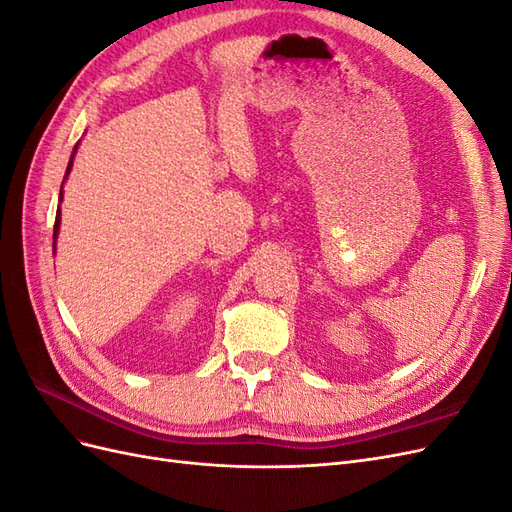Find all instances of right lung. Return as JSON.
Listing matches in <instances>:
<instances>
[{
    "instance_id": "right-lung-1",
    "label": "right lung",
    "mask_w": 512,
    "mask_h": 512,
    "mask_svg": "<svg viewBox=\"0 0 512 512\" xmlns=\"http://www.w3.org/2000/svg\"><path fill=\"white\" fill-rule=\"evenodd\" d=\"M76 149H79V145L74 147V151H72V158H70V162H68V170H66V177H68V173L72 170V160H74V153H76ZM61 198H64V194L59 192V203H61ZM59 224H61V211L57 209V215H55V226H53V239H57V232H59ZM53 247H55V243H53Z\"/></svg>"
}]
</instances>
